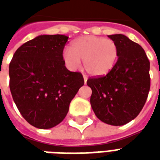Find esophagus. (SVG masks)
<instances>
[{
    "mask_svg": "<svg viewBox=\"0 0 160 160\" xmlns=\"http://www.w3.org/2000/svg\"><path fill=\"white\" fill-rule=\"evenodd\" d=\"M83 78H84V82H85V84H86V83H87V77L86 76V75H84Z\"/></svg>",
    "mask_w": 160,
    "mask_h": 160,
    "instance_id": "esophagus-1",
    "label": "esophagus"
}]
</instances>
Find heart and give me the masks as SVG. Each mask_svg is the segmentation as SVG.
<instances>
[{
    "label": "heart",
    "mask_w": 160,
    "mask_h": 160,
    "mask_svg": "<svg viewBox=\"0 0 160 160\" xmlns=\"http://www.w3.org/2000/svg\"><path fill=\"white\" fill-rule=\"evenodd\" d=\"M62 56L70 68H78L82 59L87 73L94 76H104L116 66L119 50L113 40L97 36H84L74 40L70 49L63 51Z\"/></svg>",
    "instance_id": "heart-1"
}]
</instances>
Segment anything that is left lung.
<instances>
[{
	"label": "left lung",
	"mask_w": 160,
	"mask_h": 160,
	"mask_svg": "<svg viewBox=\"0 0 160 160\" xmlns=\"http://www.w3.org/2000/svg\"><path fill=\"white\" fill-rule=\"evenodd\" d=\"M118 47L117 64L110 73L87 81L91 105L104 123L122 126L141 112L150 90V62L140 44L122 34L109 35Z\"/></svg>",
	"instance_id": "left-lung-1"
}]
</instances>
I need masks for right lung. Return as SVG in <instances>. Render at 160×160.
<instances>
[{"label":"right lung","instance_id":"add662e5","mask_svg":"<svg viewBox=\"0 0 160 160\" xmlns=\"http://www.w3.org/2000/svg\"><path fill=\"white\" fill-rule=\"evenodd\" d=\"M68 37L40 35L25 42L9 64V87L18 110L31 125L59 124L84 85L82 74L67 69L63 49Z\"/></svg>","mask_w":160,"mask_h":160}]
</instances>
